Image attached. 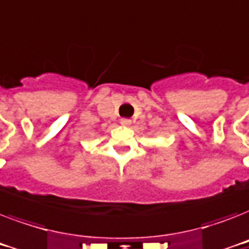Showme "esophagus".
<instances>
[{
	"label": "esophagus",
	"mask_w": 249,
	"mask_h": 249,
	"mask_svg": "<svg viewBox=\"0 0 249 249\" xmlns=\"http://www.w3.org/2000/svg\"><path fill=\"white\" fill-rule=\"evenodd\" d=\"M120 124L123 125V126H130V125H132V121L129 120V119H121Z\"/></svg>",
	"instance_id": "1"
}]
</instances>
